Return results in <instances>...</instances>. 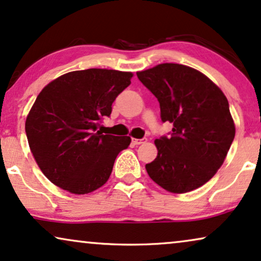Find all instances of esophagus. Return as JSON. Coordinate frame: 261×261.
Listing matches in <instances>:
<instances>
[{"mask_svg": "<svg viewBox=\"0 0 261 261\" xmlns=\"http://www.w3.org/2000/svg\"><path fill=\"white\" fill-rule=\"evenodd\" d=\"M145 141H146V139H132V143L134 145H140L145 143Z\"/></svg>", "mask_w": 261, "mask_h": 261, "instance_id": "1", "label": "esophagus"}]
</instances>
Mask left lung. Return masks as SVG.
<instances>
[{
    "mask_svg": "<svg viewBox=\"0 0 261 261\" xmlns=\"http://www.w3.org/2000/svg\"><path fill=\"white\" fill-rule=\"evenodd\" d=\"M160 101L161 118L172 123L169 137L155 139L158 154L146 164L150 177L165 191H194L217 172L235 138L229 103L207 76L177 63L138 72Z\"/></svg>",
    "mask_w": 261,
    "mask_h": 261,
    "instance_id": "obj_1",
    "label": "left lung"
}]
</instances>
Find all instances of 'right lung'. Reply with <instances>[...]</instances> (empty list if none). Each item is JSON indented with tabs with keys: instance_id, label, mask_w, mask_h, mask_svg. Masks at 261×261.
Here are the masks:
<instances>
[{
	"instance_id": "right-lung-1",
	"label": "right lung",
	"mask_w": 261,
	"mask_h": 261,
	"mask_svg": "<svg viewBox=\"0 0 261 261\" xmlns=\"http://www.w3.org/2000/svg\"><path fill=\"white\" fill-rule=\"evenodd\" d=\"M132 76L114 69L75 70L40 91L25 130L37 164L54 185L87 194L109 180L117 154L129 146L130 138L97 129Z\"/></svg>"
}]
</instances>
